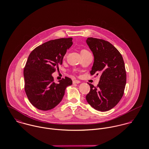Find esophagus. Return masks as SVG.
Masks as SVG:
<instances>
[{
  "label": "esophagus",
  "mask_w": 149,
  "mask_h": 149,
  "mask_svg": "<svg viewBox=\"0 0 149 149\" xmlns=\"http://www.w3.org/2000/svg\"><path fill=\"white\" fill-rule=\"evenodd\" d=\"M73 84H79V83H80V81L79 80H74L73 81Z\"/></svg>",
  "instance_id": "1"
}]
</instances>
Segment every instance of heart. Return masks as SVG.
<instances>
[{"mask_svg":"<svg viewBox=\"0 0 149 149\" xmlns=\"http://www.w3.org/2000/svg\"><path fill=\"white\" fill-rule=\"evenodd\" d=\"M89 52L88 51H87L86 50H85V49H83V50H81V54H84V53H88Z\"/></svg>","mask_w":149,"mask_h":149,"instance_id":"heart-1","label":"heart"}]
</instances>
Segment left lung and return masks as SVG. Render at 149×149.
Segmentation results:
<instances>
[{
  "mask_svg": "<svg viewBox=\"0 0 149 149\" xmlns=\"http://www.w3.org/2000/svg\"><path fill=\"white\" fill-rule=\"evenodd\" d=\"M86 42L94 56L90 73L100 75L97 86L88 83L91 89L86 100L95 109L107 111L115 106L123 95L126 84L125 63L120 52L109 42L89 37Z\"/></svg>",
  "mask_w": 149,
  "mask_h": 149,
  "instance_id": "8db88e82",
  "label": "left lung"
}]
</instances>
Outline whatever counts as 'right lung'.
<instances>
[{
	"mask_svg": "<svg viewBox=\"0 0 149 149\" xmlns=\"http://www.w3.org/2000/svg\"><path fill=\"white\" fill-rule=\"evenodd\" d=\"M72 38H60L45 42L30 54L23 70L24 90L30 102L38 109L47 111L57 106L64 97L67 86L72 84L67 77L54 82L52 76L62 65Z\"/></svg>",
	"mask_w": 149,
	"mask_h": 149,
	"instance_id": "obj_1",
	"label": "right lung"
}]
</instances>
